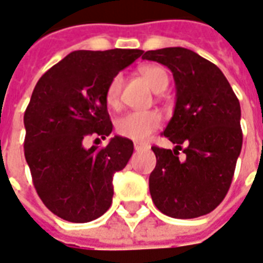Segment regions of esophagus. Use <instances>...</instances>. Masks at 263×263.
<instances>
[{
	"instance_id": "1",
	"label": "esophagus",
	"mask_w": 263,
	"mask_h": 263,
	"mask_svg": "<svg viewBox=\"0 0 263 263\" xmlns=\"http://www.w3.org/2000/svg\"><path fill=\"white\" fill-rule=\"evenodd\" d=\"M145 148H148V145L146 144H144V142H134V149L136 151H140V149H145Z\"/></svg>"
}]
</instances>
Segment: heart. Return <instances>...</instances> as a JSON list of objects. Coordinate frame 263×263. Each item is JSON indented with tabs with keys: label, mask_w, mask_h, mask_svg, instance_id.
Returning a JSON list of instances; mask_svg holds the SVG:
<instances>
[{
	"label": "heart",
	"mask_w": 263,
	"mask_h": 263,
	"mask_svg": "<svg viewBox=\"0 0 263 263\" xmlns=\"http://www.w3.org/2000/svg\"><path fill=\"white\" fill-rule=\"evenodd\" d=\"M142 78L145 79L148 86L155 91L160 93L168 85V75L163 67L160 66H145L141 70ZM122 86H123V77L122 74H117L109 81L105 100L111 108H117L119 105ZM162 123V117L155 111H132L122 115L115 123L117 132L123 137H127L134 141H144L149 137L151 133L156 130Z\"/></svg>",
	"instance_id": "heart-1"
}]
</instances>
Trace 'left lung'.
Returning <instances> with one entry per match:
<instances>
[{
  "label": "left lung",
  "mask_w": 263,
  "mask_h": 263,
  "mask_svg": "<svg viewBox=\"0 0 263 263\" xmlns=\"http://www.w3.org/2000/svg\"><path fill=\"white\" fill-rule=\"evenodd\" d=\"M142 59L167 67L176 82V107L163 132L176 148L152 146V200L173 218L209 214L227 196L241 151L239 100L222 71L193 50L163 48ZM180 149L184 161L178 158Z\"/></svg>",
  "instance_id": "left-lung-1"
}]
</instances>
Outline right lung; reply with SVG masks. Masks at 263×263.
Returning a JSON list of instances; mask_svg holds the SVG:
<instances>
[{
	"mask_svg": "<svg viewBox=\"0 0 263 263\" xmlns=\"http://www.w3.org/2000/svg\"><path fill=\"white\" fill-rule=\"evenodd\" d=\"M142 54L140 49L75 50L36 82L24 112V156L38 196L70 222H90L109 209L114 174L129 162L133 141L115 136L99 149L89 136L108 137L109 81Z\"/></svg>",
	"mask_w": 263,
	"mask_h": 263,
	"instance_id": "1",
	"label": "right lung"
}]
</instances>
